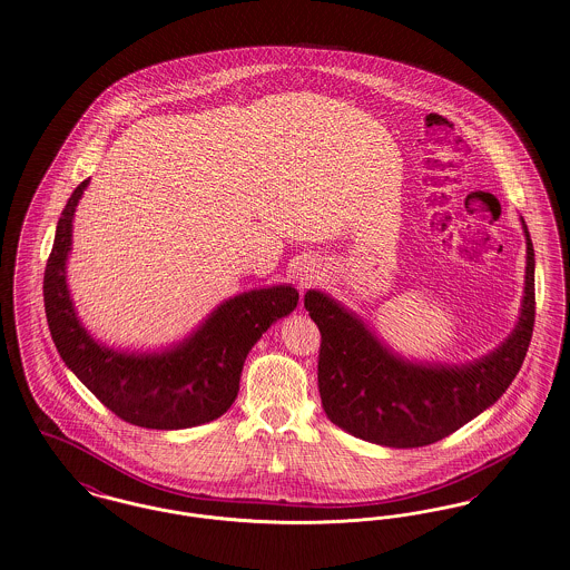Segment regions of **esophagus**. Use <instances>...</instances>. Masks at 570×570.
Here are the masks:
<instances>
[{"instance_id": "34e87169", "label": "esophagus", "mask_w": 570, "mask_h": 570, "mask_svg": "<svg viewBox=\"0 0 570 570\" xmlns=\"http://www.w3.org/2000/svg\"><path fill=\"white\" fill-rule=\"evenodd\" d=\"M313 281V276H308V274H299V285H308Z\"/></svg>"}]
</instances>
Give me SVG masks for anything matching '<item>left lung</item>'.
<instances>
[{
	"instance_id": "1",
	"label": "left lung",
	"mask_w": 570,
	"mask_h": 570,
	"mask_svg": "<svg viewBox=\"0 0 570 570\" xmlns=\"http://www.w3.org/2000/svg\"><path fill=\"white\" fill-rule=\"evenodd\" d=\"M523 223V218H521ZM525 234V287L509 338L465 364L394 354L356 313L308 289L304 306L322 332L317 382L330 422L371 444L419 449L449 438L491 407L517 377L534 330V246Z\"/></svg>"
}]
</instances>
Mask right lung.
I'll return each mask as SVG.
<instances>
[{"label": "right lung", "instance_id": "obj_1", "mask_svg": "<svg viewBox=\"0 0 570 570\" xmlns=\"http://www.w3.org/2000/svg\"><path fill=\"white\" fill-rule=\"evenodd\" d=\"M88 184L81 181L61 210L42 285L61 360L105 407L135 426L171 431L223 416L238 396L250 347L298 306V292L274 285L225 299L199 328L160 352H124L98 343L79 322L66 283L72 218Z\"/></svg>", "mask_w": 570, "mask_h": 570}]
</instances>
